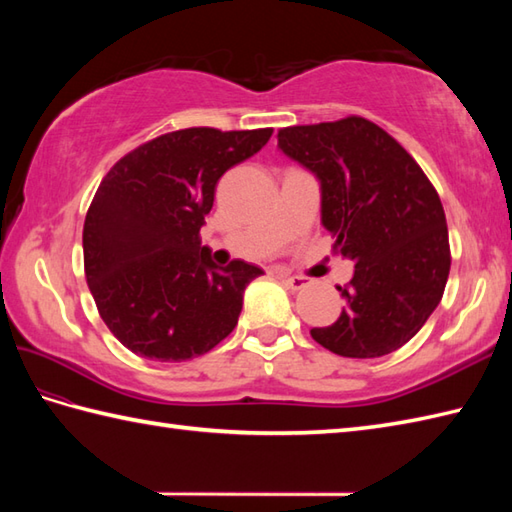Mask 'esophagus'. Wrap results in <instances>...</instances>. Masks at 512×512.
<instances>
[{"mask_svg":"<svg viewBox=\"0 0 512 512\" xmlns=\"http://www.w3.org/2000/svg\"><path fill=\"white\" fill-rule=\"evenodd\" d=\"M281 281H284V286L290 288L292 292L303 290L308 286V279H303V277H281Z\"/></svg>","mask_w":512,"mask_h":512,"instance_id":"obj_1","label":"esophagus"}]
</instances>
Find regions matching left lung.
I'll list each match as a JSON object with an SVG mask.
<instances>
[{"label": "left lung", "instance_id": "8db88e82", "mask_svg": "<svg viewBox=\"0 0 512 512\" xmlns=\"http://www.w3.org/2000/svg\"><path fill=\"white\" fill-rule=\"evenodd\" d=\"M277 145L321 182V222L354 277L336 286L341 317L312 339L347 358H376L418 334L451 270L438 191L396 138L363 116L284 127Z\"/></svg>", "mask_w": 512, "mask_h": 512}]
</instances>
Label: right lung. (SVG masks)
Returning <instances> with one entry per match:
<instances>
[{
	"instance_id": "add662e5",
	"label": "right lung",
	"mask_w": 512,
	"mask_h": 512,
	"mask_svg": "<svg viewBox=\"0 0 512 512\" xmlns=\"http://www.w3.org/2000/svg\"><path fill=\"white\" fill-rule=\"evenodd\" d=\"M273 129L189 127L129 151L101 180L83 224L85 279L107 328L160 363L202 356L235 330L262 268H217L200 244L224 173L255 156Z\"/></svg>"
}]
</instances>
